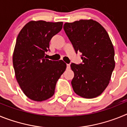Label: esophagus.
Instances as JSON below:
<instances>
[{"label":"esophagus","instance_id":"1","mask_svg":"<svg viewBox=\"0 0 127 127\" xmlns=\"http://www.w3.org/2000/svg\"><path fill=\"white\" fill-rule=\"evenodd\" d=\"M70 64H67V69H70Z\"/></svg>","mask_w":127,"mask_h":127}]
</instances>
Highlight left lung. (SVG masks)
<instances>
[{
	"mask_svg": "<svg viewBox=\"0 0 127 127\" xmlns=\"http://www.w3.org/2000/svg\"><path fill=\"white\" fill-rule=\"evenodd\" d=\"M64 29L75 51L82 53V64L70 65L74 92L86 98L98 97L108 86L115 67L114 47L107 31L93 20L65 23Z\"/></svg>",
	"mask_w": 127,
	"mask_h": 127,
	"instance_id": "1",
	"label": "left lung"
}]
</instances>
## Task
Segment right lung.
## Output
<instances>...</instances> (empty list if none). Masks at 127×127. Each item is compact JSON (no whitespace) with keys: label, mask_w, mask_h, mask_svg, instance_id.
Masks as SVG:
<instances>
[{"label":"right lung","mask_w":127,"mask_h":127,"mask_svg":"<svg viewBox=\"0 0 127 127\" xmlns=\"http://www.w3.org/2000/svg\"><path fill=\"white\" fill-rule=\"evenodd\" d=\"M63 22L30 21L21 30L13 55L15 76L30 99L41 102L55 94L56 84L65 70L63 60L46 59L51 38L62 29Z\"/></svg>","instance_id":"obj_1"}]
</instances>
